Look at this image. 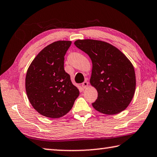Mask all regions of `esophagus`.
Wrapping results in <instances>:
<instances>
[{"label":"esophagus","mask_w":157,"mask_h":157,"mask_svg":"<svg viewBox=\"0 0 157 157\" xmlns=\"http://www.w3.org/2000/svg\"><path fill=\"white\" fill-rule=\"evenodd\" d=\"M87 86H88V82H87L86 81H84L83 83L82 84V88H83V89L86 88Z\"/></svg>","instance_id":"34e87169"}]
</instances>
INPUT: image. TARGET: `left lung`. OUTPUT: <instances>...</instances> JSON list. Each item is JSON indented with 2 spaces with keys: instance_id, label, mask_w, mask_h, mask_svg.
<instances>
[{
  "instance_id": "obj_1",
  "label": "left lung",
  "mask_w": 157,
  "mask_h": 157,
  "mask_svg": "<svg viewBox=\"0 0 157 157\" xmlns=\"http://www.w3.org/2000/svg\"><path fill=\"white\" fill-rule=\"evenodd\" d=\"M75 45L92 61L90 82L98 91L93 107L112 115L125 109L134 97L136 76L134 66L123 52L107 42L84 39Z\"/></svg>"
}]
</instances>
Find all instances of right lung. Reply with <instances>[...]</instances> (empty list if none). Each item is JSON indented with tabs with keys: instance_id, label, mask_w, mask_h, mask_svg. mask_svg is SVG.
<instances>
[{
	"instance_id": "obj_1",
	"label": "right lung",
	"mask_w": 157,
	"mask_h": 157,
	"mask_svg": "<svg viewBox=\"0 0 157 157\" xmlns=\"http://www.w3.org/2000/svg\"><path fill=\"white\" fill-rule=\"evenodd\" d=\"M70 41H58L36 55L28 69L25 89L28 100L37 112L58 118L72 109L79 91L64 71V56Z\"/></svg>"
}]
</instances>
